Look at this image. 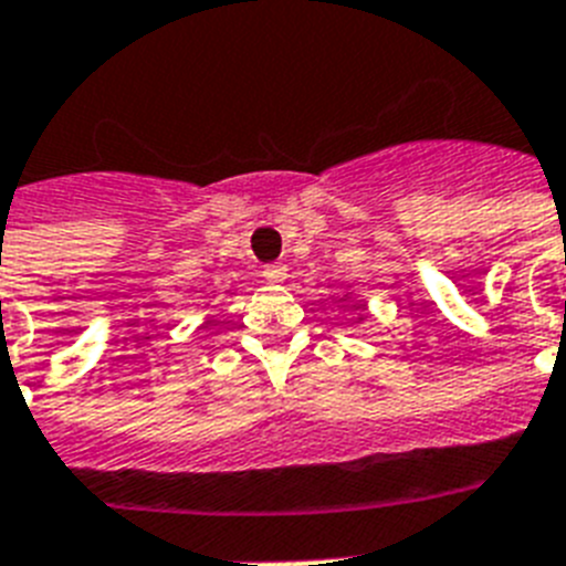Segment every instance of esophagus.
<instances>
[{"label":"esophagus","instance_id":"esophagus-1","mask_svg":"<svg viewBox=\"0 0 566 566\" xmlns=\"http://www.w3.org/2000/svg\"><path fill=\"white\" fill-rule=\"evenodd\" d=\"M261 275H264L268 282H284V279H287V268H284V264H268V268L261 270Z\"/></svg>","mask_w":566,"mask_h":566}]
</instances>
